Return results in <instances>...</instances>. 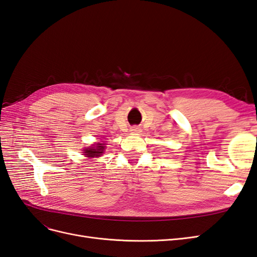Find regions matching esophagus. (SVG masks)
Returning <instances> with one entry per match:
<instances>
[{"label": "esophagus", "mask_w": 257, "mask_h": 257, "mask_svg": "<svg viewBox=\"0 0 257 257\" xmlns=\"http://www.w3.org/2000/svg\"><path fill=\"white\" fill-rule=\"evenodd\" d=\"M131 131L133 132V133H138V132H141V128L137 127V126H133V127H132Z\"/></svg>", "instance_id": "34e87169"}]
</instances>
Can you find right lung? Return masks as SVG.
Listing matches in <instances>:
<instances>
[{"instance_id": "add662e5", "label": "right lung", "mask_w": 257, "mask_h": 257, "mask_svg": "<svg viewBox=\"0 0 257 257\" xmlns=\"http://www.w3.org/2000/svg\"><path fill=\"white\" fill-rule=\"evenodd\" d=\"M105 145L106 144H102V143H97L95 145H92V147L85 148L83 150L84 152V157H87L89 159H93V158H98L104 153L105 150Z\"/></svg>"}]
</instances>
